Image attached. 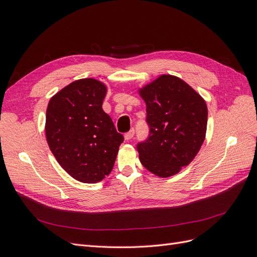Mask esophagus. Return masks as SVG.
<instances>
[{
	"instance_id": "34e87169",
	"label": "esophagus",
	"mask_w": 257,
	"mask_h": 257,
	"mask_svg": "<svg viewBox=\"0 0 257 257\" xmlns=\"http://www.w3.org/2000/svg\"><path fill=\"white\" fill-rule=\"evenodd\" d=\"M134 134H135V132H134V128H133V130H131L130 132H127L125 135H124V139H125V141H131V139L134 137Z\"/></svg>"
}]
</instances>
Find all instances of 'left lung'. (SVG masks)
<instances>
[{"instance_id": "obj_1", "label": "left lung", "mask_w": 257, "mask_h": 257, "mask_svg": "<svg viewBox=\"0 0 257 257\" xmlns=\"http://www.w3.org/2000/svg\"><path fill=\"white\" fill-rule=\"evenodd\" d=\"M146 103L150 134L137 146L143 166L153 175L168 178L189 165L203 145L208 108L190 84L163 74L138 89Z\"/></svg>"}]
</instances>
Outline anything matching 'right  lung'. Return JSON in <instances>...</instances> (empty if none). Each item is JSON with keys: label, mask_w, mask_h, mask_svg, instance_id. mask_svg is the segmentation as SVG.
Listing matches in <instances>:
<instances>
[{"label": "right lung", "mask_w": 257, "mask_h": 257, "mask_svg": "<svg viewBox=\"0 0 257 257\" xmlns=\"http://www.w3.org/2000/svg\"><path fill=\"white\" fill-rule=\"evenodd\" d=\"M107 85L94 78L67 84L46 111L45 133L61 167L77 181L96 183L110 174L123 136L102 108Z\"/></svg>", "instance_id": "1"}]
</instances>
